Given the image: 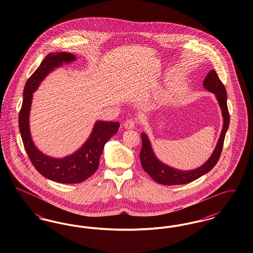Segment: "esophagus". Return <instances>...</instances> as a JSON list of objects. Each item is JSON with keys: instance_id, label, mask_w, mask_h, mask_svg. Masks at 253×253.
Segmentation results:
<instances>
[{"instance_id": "esophagus-1", "label": "esophagus", "mask_w": 253, "mask_h": 253, "mask_svg": "<svg viewBox=\"0 0 253 253\" xmlns=\"http://www.w3.org/2000/svg\"><path fill=\"white\" fill-rule=\"evenodd\" d=\"M135 125H136V121L135 120H132V119L127 120V121L124 122V127L126 129H132V128L135 127Z\"/></svg>"}]
</instances>
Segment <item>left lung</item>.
Masks as SVG:
<instances>
[{
  "instance_id": "8db88e82",
  "label": "left lung",
  "mask_w": 253,
  "mask_h": 253,
  "mask_svg": "<svg viewBox=\"0 0 253 253\" xmlns=\"http://www.w3.org/2000/svg\"><path fill=\"white\" fill-rule=\"evenodd\" d=\"M205 89L213 93L216 96L219 106L222 111L223 116V128L221 131L220 137L218 139L216 147L207 162H205L199 168L191 169V170H180L177 169L171 168L168 165L162 163L156 157L152 145L146 135V133H141L142 139V148L139 154L141 166L145 171L152 177V179L162 184V185H182L187 184L204 175L205 173L209 172L211 169L216 165L223 149V144L225 140L226 132L229 129V114L227 105V91L222 82L220 81L217 73L214 70H211L208 73L205 78Z\"/></svg>"
}]
</instances>
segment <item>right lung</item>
<instances>
[{
    "label": "right lung",
    "instance_id": "right-lung-1",
    "mask_svg": "<svg viewBox=\"0 0 253 253\" xmlns=\"http://www.w3.org/2000/svg\"><path fill=\"white\" fill-rule=\"evenodd\" d=\"M76 60L75 55L67 52L48 54L25 84L23 105L19 114V129L25 151L33 166L44 177L62 184L81 183L96 172L104 145L120 128L119 122L96 121L84 144L72 155L62 158L48 157L34 144L29 129V114L33 93L49 73L64 63H70Z\"/></svg>",
    "mask_w": 253,
    "mask_h": 253
}]
</instances>
